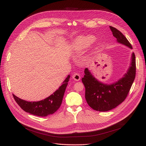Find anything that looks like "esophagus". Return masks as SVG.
<instances>
[{
  "label": "esophagus",
  "instance_id": "1",
  "mask_svg": "<svg viewBox=\"0 0 146 146\" xmlns=\"http://www.w3.org/2000/svg\"><path fill=\"white\" fill-rule=\"evenodd\" d=\"M72 78L76 80V81H79L80 79V76L79 73H75L73 74L72 76Z\"/></svg>",
  "mask_w": 146,
  "mask_h": 146
}]
</instances>
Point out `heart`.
Instances as JSON below:
<instances>
[{
  "instance_id": "obj_1",
  "label": "heart",
  "mask_w": 146,
  "mask_h": 146,
  "mask_svg": "<svg viewBox=\"0 0 146 146\" xmlns=\"http://www.w3.org/2000/svg\"><path fill=\"white\" fill-rule=\"evenodd\" d=\"M96 38L94 35H85V36H80L73 41L72 43V48L77 51L82 50L87 47L94 42ZM101 43H99V47L100 46Z\"/></svg>"
}]
</instances>
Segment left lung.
Returning <instances> with one entry per match:
<instances>
[{
  "mask_svg": "<svg viewBox=\"0 0 146 146\" xmlns=\"http://www.w3.org/2000/svg\"><path fill=\"white\" fill-rule=\"evenodd\" d=\"M113 36L117 41L132 49V46L126 37L119 30L110 26ZM135 56L132 53L131 62L124 77L110 85L98 81L88 68L82 81L85 87V98L90 108L98 111H108L116 108L124 101L135 77Z\"/></svg>",
  "mask_w": 146,
  "mask_h": 146,
  "instance_id": "obj_1",
  "label": "left lung"
}]
</instances>
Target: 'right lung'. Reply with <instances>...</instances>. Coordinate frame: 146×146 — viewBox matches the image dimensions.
I'll return each instance as SVG.
<instances>
[{
  "instance_id": "right-lung-1",
  "label": "right lung",
  "mask_w": 146,
  "mask_h": 146,
  "mask_svg": "<svg viewBox=\"0 0 146 146\" xmlns=\"http://www.w3.org/2000/svg\"><path fill=\"white\" fill-rule=\"evenodd\" d=\"M70 75L63 82L56 92L44 100L38 102H28L23 100L13 94L15 101L24 111L38 117H46L56 112L62 103L66 88L68 84Z\"/></svg>"
}]
</instances>
